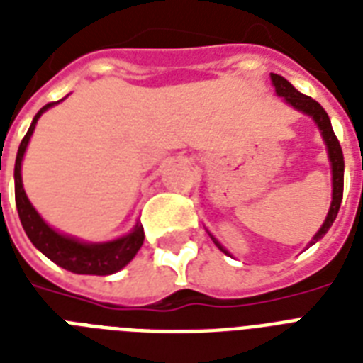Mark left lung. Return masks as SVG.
Returning <instances> with one entry per match:
<instances>
[{"mask_svg": "<svg viewBox=\"0 0 363 363\" xmlns=\"http://www.w3.org/2000/svg\"><path fill=\"white\" fill-rule=\"evenodd\" d=\"M271 82H273V86H275L277 96H281L284 98L286 104H290L294 109L301 111L305 115L313 116V121L316 122L318 125V130H320L322 137H324V143H326L328 147V158L332 162V182H333V194H332V205H330V211H328V216L322 228L316 232V235L313 238V241L309 242L311 245H315L318 239H322L326 235V232L332 228L333 220H335V216L339 213V207H341V199H343V179H345V160H343V150H341V145H339L337 137L333 133L332 122H330V116L324 109H322V105L318 101H315L309 96H305V94L298 92L296 88L290 84V82L281 75H275V73H271ZM213 238V235H211ZM213 241L216 242V247L224 250L228 254V250L222 247L220 242L216 241L213 238Z\"/></svg>", "mask_w": 363, "mask_h": 363, "instance_id": "obj_1", "label": "left lung"}]
</instances>
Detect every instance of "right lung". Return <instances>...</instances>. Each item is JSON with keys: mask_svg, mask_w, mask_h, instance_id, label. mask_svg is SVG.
<instances>
[{"mask_svg": "<svg viewBox=\"0 0 363 363\" xmlns=\"http://www.w3.org/2000/svg\"><path fill=\"white\" fill-rule=\"evenodd\" d=\"M60 104H47L39 113L35 115L31 122L30 130L24 135L20 143L18 152H16V162H14V199H16V211H18L20 222L24 228L26 235L30 241L39 248L48 259H52L54 264L71 271V273H79V275H111L121 271L124 265H128L141 248L145 232H143L141 224H135L128 235L109 242H82L75 238H67L62 235L56 230L48 226L47 222L43 220L39 213L33 209L30 199L26 196L24 186H22V158H24L26 147L30 143V137L35 130V124L39 116L52 105Z\"/></svg>", "mask_w": 363, "mask_h": 363, "instance_id": "obj_1", "label": "right lung"}]
</instances>
